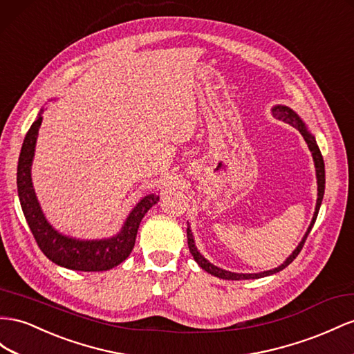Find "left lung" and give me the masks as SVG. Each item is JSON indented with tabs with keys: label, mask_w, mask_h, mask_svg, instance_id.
<instances>
[{
	"label": "left lung",
	"mask_w": 354,
	"mask_h": 354,
	"mask_svg": "<svg viewBox=\"0 0 354 354\" xmlns=\"http://www.w3.org/2000/svg\"><path fill=\"white\" fill-rule=\"evenodd\" d=\"M272 116L283 120V122H286V123H289V125H292L293 128L298 129L302 133L305 142H307V145H308V149H310L311 155H313V159H314V167H316V177H317V204H316V212H314L313 221H311V223H310V226L307 229V232H305L302 241L298 244V247L295 248L293 253L288 257V259H286L280 266H277V268H274V270L257 272V274H236V272L222 270V268H218V266H214L213 263H209L205 259V257L198 252V248H196L195 241H194L192 231H190V226H187V245H189L190 253H192V256H194V259L196 261V263L201 266V268L205 270L208 274H212L214 277H218V279H223V280H254V279H262V277H266V275H272L275 272H280L281 270L286 268V266L290 265L293 262V259H296V256L299 254V252L302 250V247H304V243H305V240H307V236H308V234L311 231V227L314 226V222H316L317 214H319V209H320V205H322V199H323V195H324V162H323V156L320 153V149H319L317 142H316V138L311 136L310 131L307 129V127H305V123L301 120V118L292 109L286 107V106H275V107H272Z\"/></svg>",
	"instance_id": "8db88e82"
}]
</instances>
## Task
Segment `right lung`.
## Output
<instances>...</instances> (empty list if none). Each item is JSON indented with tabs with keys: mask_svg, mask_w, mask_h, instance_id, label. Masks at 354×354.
Masks as SVG:
<instances>
[{
	"mask_svg": "<svg viewBox=\"0 0 354 354\" xmlns=\"http://www.w3.org/2000/svg\"><path fill=\"white\" fill-rule=\"evenodd\" d=\"M41 113H38L35 122L26 132L21 156L17 162V195L21 201L22 212L30 226L40 250L56 265L74 271H107L127 259L136 244L141 218L149 209L158 204L159 196L155 194L146 195L133 207L123 223L120 232L104 240H77L66 236L46 221L34 192L31 165L35 151L38 129L41 125Z\"/></svg>",
	"mask_w": 354,
	"mask_h": 354,
	"instance_id": "obj_1",
	"label": "right lung"
}]
</instances>
